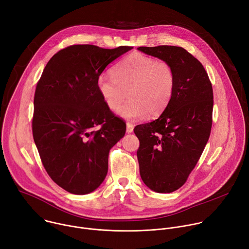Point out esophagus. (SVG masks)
Here are the masks:
<instances>
[{"label":"esophagus","mask_w":249,"mask_h":249,"mask_svg":"<svg viewBox=\"0 0 249 249\" xmlns=\"http://www.w3.org/2000/svg\"><path fill=\"white\" fill-rule=\"evenodd\" d=\"M126 126H127L126 132H127V133H132V132H133V129H134V125H133L132 123H130V122H127Z\"/></svg>","instance_id":"1"}]
</instances>
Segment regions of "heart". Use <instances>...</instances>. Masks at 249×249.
Wrapping results in <instances>:
<instances>
[{
    "label": "heart",
    "instance_id": "1",
    "mask_svg": "<svg viewBox=\"0 0 249 249\" xmlns=\"http://www.w3.org/2000/svg\"><path fill=\"white\" fill-rule=\"evenodd\" d=\"M176 75L170 63L133 53L123 59L112 71V76L97 79L98 91L110 110L120 107L126 96L129 100L119 109L128 120H139L148 113L160 114L172 98Z\"/></svg>",
    "mask_w": 249,
    "mask_h": 249
}]
</instances>
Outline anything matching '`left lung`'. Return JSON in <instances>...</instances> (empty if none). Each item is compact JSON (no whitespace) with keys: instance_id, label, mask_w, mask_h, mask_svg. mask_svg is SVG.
Returning a JSON list of instances; mask_svg holds the SVG:
<instances>
[{"instance_id":"8db88e82","label":"left lung","mask_w":249,"mask_h":249,"mask_svg":"<svg viewBox=\"0 0 249 249\" xmlns=\"http://www.w3.org/2000/svg\"><path fill=\"white\" fill-rule=\"evenodd\" d=\"M138 50L167 61L175 71V90L164 111L134 128L140 141L142 180L156 192L170 193L186 182L209 140L213 88L203 65L184 48L160 45Z\"/></svg>"}]
</instances>
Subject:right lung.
<instances>
[{
    "label": "right lung",
    "instance_id": "obj_1",
    "mask_svg": "<svg viewBox=\"0 0 249 249\" xmlns=\"http://www.w3.org/2000/svg\"><path fill=\"white\" fill-rule=\"evenodd\" d=\"M132 48L68 46L49 60L37 82L34 143L51 179L70 193L88 194L102 183L109 151L125 135L126 124L104 103L97 79Z\"/></svg>",
    "mask_w": 249,
    "mask_h": 249
}]
</instances>
